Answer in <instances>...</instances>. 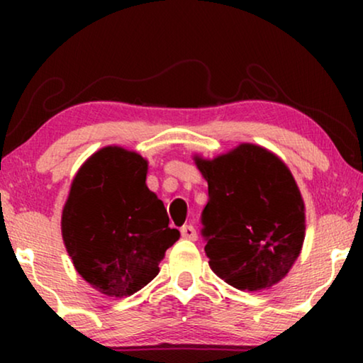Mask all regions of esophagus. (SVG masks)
I'll return each instance as SVG.
<instances>
[{"label":"esophagus","mask_w":363,"mask_h":363,"mask_svg":"<svg viewBox=\"0 0 363 363\" xmlns=\"http://www.w3.org/2000/svg\"><path fill=\"white\" fill-rule=\"evenodd\" d=\"M182 238H185V240H190V241H195L196 240V230L193 228V225H185L182 226Z\"/></svg>","instance_id":"34e87169"}]
</instances>
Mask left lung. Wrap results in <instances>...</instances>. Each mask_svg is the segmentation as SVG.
Returning a JSON list of instances; mask_svg holds the SVG:
<instances>
[{"mask_svg":"<svg viewBox=\"0 0 363 363\" xmlns=\"http://www.w3.org/2000/svg\"><path fill=\"white\" fill-rule=\"evenodd\" d=\"M195 160L208 182L201 236L211 269L241 291L279 282L299 256L306 233L304 201L289 168L251 143Z\"/></svg>","mask_w":363,"mask_h":363,"instance_id":"1","label":"left lung"}]
</instances>
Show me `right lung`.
I'll use <instances>...</instances> for the list:
<instances>
[{
	"instance_id": "right-lung-1",
	"label": "right lung",
	"mask_w": 363,
	"mask_h": 363,
	"mask_svg": "<svg viewBox=\"0 0 363 363\" xmlns=\"http://www.w3.org/2000/svg\"><path fill=\"white\" fill-rule=\"evenodd\" d=\"M147 162L135 152L106 147L74 178L62 211V238L79 274L102 294L127 297L160 271L180 238L168 228L162 200L145 185Z\"/></svg>"
}]
</instances>
